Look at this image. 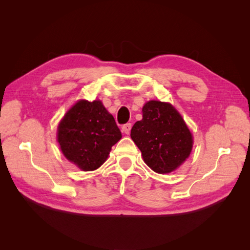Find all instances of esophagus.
I'll return each mask as SVG.
<instances>
[{
  "label": "esophagus",
  "mask_w": 250,
  "mask_h": 250,
  "mask_svg": "<svg viewBox=\"0 0 250 250\" xmlns=\"http://www.w3.org/2000/svg\"><path fill=\"white\" fill-rule=\"evenodd\" d=\"M130 130H131V124H130V123H127V124H125V125L122 126V131H123L124 133L129 134Z\"/></svg>",
  "instance_id": "esophagus-1"
}]
</instances>
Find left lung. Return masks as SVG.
<instances>
[{"instance_id": "8db88e82", "label": "left lung", "mask_w": 250, "mask_h": 250, "mask_svg": "<svg viewBox=\"0 0 250 250\" xmlns=\"http://www.w3.org/2000/svg\"><path fill=\"white\" fill-rule=\"evenodd\" d=\"M142 111L143 119L133 125L130 137L144 162L156 173L175 171L192 151L191 131L170 103L151 100Z\"/></svg>"}]
</instances>
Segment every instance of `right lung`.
<instances>
[{"label": "right lung", "instance_id": "right-lung-1", "mask_svg": "<svg viewBox=\"0 0 250 250\" xmlns=\"http://www.w3.org/2000/svg\"><path fill=\"white\" fill-rule=\"evenodd\" d=\"M121 138L115 119L99 100L78 101L67 110L57 128L62 152L83 171L99 168Z\"/></svg>", "mask_w": 250, "mask_h": 250}]
</instances>
